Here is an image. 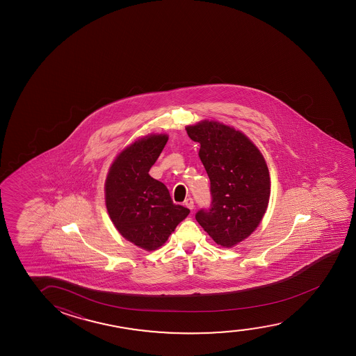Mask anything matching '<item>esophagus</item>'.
I'll return each mask as SVG.
<instances>
[{
	"label": "esophagus",
	"mask_w": 356,
	"mask_h": 356,
	"mask_svg": "<svg viewBox=\"0 0 356 356\" xmlns=\"http://www.w3.org/2000/svg\"><path fill=\"white\" fill-rule=\"evenodd\" d=\"M185 205L191 211H193V209H195V202H193L192 198H187V200H185Z\"/></svg>",
	"instance_id": "obj_1"
}]
</instances>
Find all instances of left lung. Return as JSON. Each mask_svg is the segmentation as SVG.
I'll return each mask as SVG.
<instances>
[{
  "instance_id": "left-lung-1",
  "label": "left lung",
  "mask_w": 356,
  "mask_h": 356,
  "mask_svg": "<svg viewBox=\"0 0 356 356\" xmlns=\"http://www.w3.org/2000/svg\"><path fill=\"white\" fill-rule=\"evenodd\" d=\"M200 145V159L210 180L209 208L195 220L222 247H232L258 227L268 208L270 176L264 156L242 132L216 122L186 127Z\"/></svg>"
}]
</instances>
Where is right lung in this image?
I'll list each match as a JSON object with an SVG mask.
<instances>
[{
    "label": "right lung",
    "mask_w": 356,
    "mask_h": 356,
    "mask_svg": "<svg viewBox=\"0 0 356 356\" xmlns=\"http://www.w3.org/2000/svg\"><path fill=\"white\" fill-rule=\"evenodd\" d=\"M166 142V135L134 142L118 156L106 181V204L113 224L122 237L146 250L165 243L190 214V209L172 202L163 182L148 174Z\"/></svg>",
    "instance_id": "1"
}]
</instances>
